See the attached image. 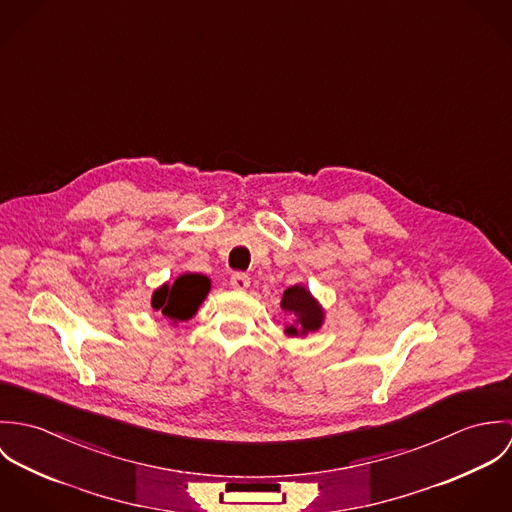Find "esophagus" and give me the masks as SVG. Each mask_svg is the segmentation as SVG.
Here are the masks:
<instances>
[{"label":"esophagus","instance_id":"obj_1","mask_svg":"<svg viewBox=\"0 0 512 512\" xmlns=\"http://www.w3.org/2000/svg\"><path fill=\"white\" fill-rule=\"evenodd\" d=\"M230 286H232L234 290H246V288L250 286V276L244 274V272H234V274L230 276Z\"/></svg>","mask_w":512,"mask_h":512}]
</instances>
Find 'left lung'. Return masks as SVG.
I'll use <instances>...</instances> for the list:
<instances>
[{
	"label": "left lung",
	"instance_id": "1",
	"mask_svg": "<svg viewBox=\"0 0 512 512\" xmlns=\"http://www.w3.org/2000/svg\"><path fill=\"white\" fill-rule=\"evenodd\" d=\"M282 309L290 311L297 317V323L286 329L288 335H305V333L317 331L323 321L321 309L317 307V303L313 301L309 292L301 286H293L284 292Z\"/></svg>",
	"mask_w": 512,
	"mask_h": 512
}]
</instances>
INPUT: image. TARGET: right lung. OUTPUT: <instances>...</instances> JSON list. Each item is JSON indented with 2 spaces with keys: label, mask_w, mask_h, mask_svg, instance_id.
Here are the masks:
<instances>
[{
  "label": "right lung",
  "mask_w": 512,
  "mask_h": 512,
  "mask_svg": "<svg viewBox=\"0 0 512 512\" xmlns=\"http://www.w3.org/2000/svg\"><path fill=\"white\" fill-rule=\"evenodd\" d=\"M211 282L207 276L201 274H185L179 276L173 286H163L161 290L153 293V309L161 311L171 321H185L189 319L199 303L209 293Z\"/></svg>",
  "instance_id": "right-lung-1"
}]
</instances>
